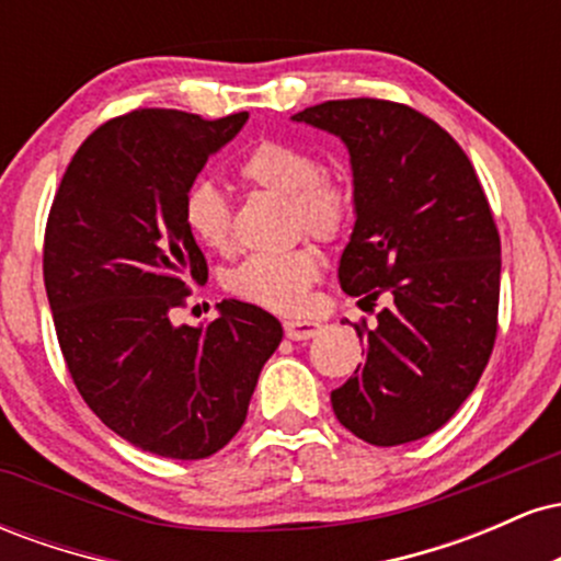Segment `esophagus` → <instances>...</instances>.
Listing matches in <instances>:
<instances>
[{
  "mask_svg": "<svg viewBox=\"0 0 561 561\" xmlns=\"http://www.w3.org/2000/svg\"><path fill=\"white\" fill-rule=\"evenodd\" d=\"M321 330L319 321H308V319H287L285 321V334L289 340H311L317 337Z\"/></svg>",
  "mask_w": 561,
  "mask_h": 561,
  "instance_id": "34e87169",
  "label": "esophagus"
}]
</instances>
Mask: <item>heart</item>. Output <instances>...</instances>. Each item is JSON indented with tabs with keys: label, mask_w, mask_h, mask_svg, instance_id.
<instances>
[{
	"label": "heart",
	"mask_w": 561,
	"mask_h": 561,
	"mask_svg": "<svg viewBox=\"0 0 561 561\" xmlns=\"http://www.w3.org/2000/svg\"><path fill=\"white\" fill-rule=\"evenodd\" d=\"M244 184L287 199L289 234L334 242L351 221L353 203L337 176L319 169V160L285 139H263L237 165ZM184 227L205 250L227 253L231 248V210L224 192L210 182L186 190ZM319 253L308 242H295L274 253H253L224 274V289L234 298L268 311H298L308 289L319 279Z\"/></svg>",
	"instance_id": "obj_1"
}]
</instances>
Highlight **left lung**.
Listing matches in <instances>:
<instances>
[{
    "label": "left lung",
    "instance_id": "8db88e82",
    "mask_svg": "<svg viewBox=\"0 0 561 561\" xmlns=\"http://www.w3.org/2000/svg\"><path fill=\"white\" fill-rule=\"evenodd\" d=\"M347 145L356 227L340 287L388 306L356 327L366 362L332 390L340 424L371 446L435 433L474 390L499 332L501 237L485 192L433 118L356 96L295 113Z\"/></svg>",
    "mask_w": 561,
    "mask_h": 561
}]
</instances>
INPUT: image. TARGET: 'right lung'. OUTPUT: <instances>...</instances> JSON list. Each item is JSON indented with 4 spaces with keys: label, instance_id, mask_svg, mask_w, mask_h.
<instances>
[{
    "label": "right lung",
    "instance_id": "add662e5",
    "mask_svg": "<svg viewBox=\"0 0 561 561\" xmlns=\"http://www.w3.org/2000/svg\"><path fill=\"white\" fill-rule=\"evenodd\" d=\"M244 121L163 107L111 118L70 160L44 231V287L73 385L115 435L169 459L227 446L282 343L279 321L240 300L205 327L171 321L190 282L208 279L184 195Z\"/></svg>",
    "mask_w": 561,
    "mask_h": 561
}]
</instances>
